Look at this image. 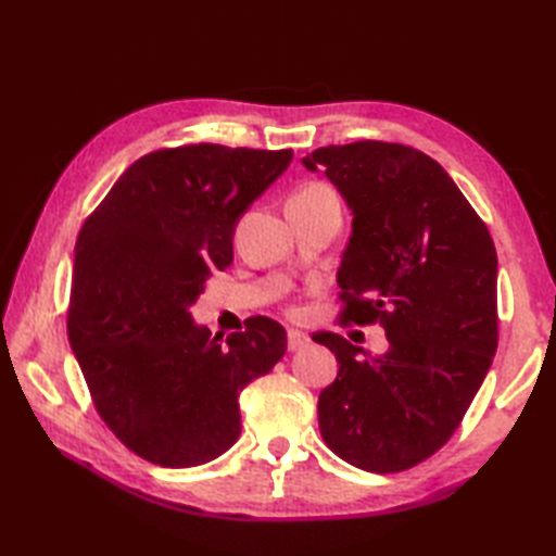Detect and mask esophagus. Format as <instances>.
Here are the masks:
<instances>
[{
	"label": "esophagus",
	"instance_id": "obj_1",
	"mask_svg": "<svg viewBox=\"0 0 556 556\" xmlns=\"http://www.w3.org/2000/svg\"><path fill=\"white\" fill-rule=\"evenodd\" d=\"M305 344H308V334L299 332V329H289V334H287V349L289 351H299Z\"/></svg>",
	"mask_w": 556,
	"mask_h": 556
}]
</instances>
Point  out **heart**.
<instances>
[{"instance_id": "1", "label": "heart", "mask_w": 556, "mask_h": 556, "mask_svg": "<svg viewBox=\"0 0 556 556\" xmlns=\"http://www.w3.org/2000/svg\"><path fill=\"white\" fill-rule=\"evenodd\" d=\"M305 188H327V186H323V184H311V186H305Z\"/></svg>"}]
</instances>
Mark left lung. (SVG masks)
<instances>
[{
  "mask_svg": "<svg viewBox=\"0 0 556 556\" xmlns=\"http://www.w3.org/2000/svg\"><path fill=\"white\" fill-rule=\"evenodd\" d=\"M351 210L337 269L344 323H380L389 349L372 356L334 332L313 341L337 356L317 399L325 444L370 473H396L444 446L497 351V253L452 176L420 150L380 140L317 148Z\"/></svg>",
  "mask_w": 556,
  "mask_h": 556,
  "instance_id": "8db88e82",
  "label": "left lung"
}]
</instances>
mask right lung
Here are the masks:
<instances>
[{"label": "right lung", "instance_id": "add662e5", "mask_svg": "<svg viewBox=\"0 0 556 556\" xmlns=\"http://www.w3.org/2000/svg\"><path fill=\"white\" fill-rule=\"evenodd\" d=\"M291 150L184 146L136 160L83 224L68 341L108 428L150 464L191 468L241 434L239 394L287 351L269 317L222 341L191 305L233 260L243 212Z\"/></svg>", "mask_w": 556, "mask_h": 556}]
</instances>
